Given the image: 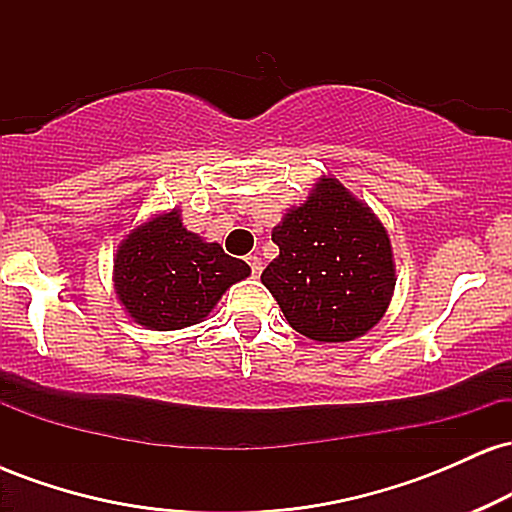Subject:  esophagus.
<instances>
[{
    "label": "esophagus",
    "instance_id": "1",
    "mask_svg": "<svg viewBox=\"0 0 512 512\" xmlns=\"http://www.w3.org/2000/svg\"><path fill=\"white\" fill-rule=\"evenodd\" d=\"M248 264L252 269V276H260L262 274V260L257 255H248Z\"/></svg>",
    "mask_w": 512,
    "mask_h": 512
}]
</instances>
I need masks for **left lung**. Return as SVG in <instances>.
Returning <instances> with one entry per match:
<instances>
[{"mask_svg": "<svg viewBox=\"0 0 512 512\" xmlns=\"http://www.w3.org/2000/svg\"><path fill=\"white\" fill-rule=\"evenodd\" d=\"M279 257L262 284L286 322L315 342H354L373 330L395 293V257L383 221L332 175L276 223Z\"/></svg>", "mask_w": 512, "mask_h": 512, "instance_id": "8db88e82", "label": "left lung"}]
</instances>
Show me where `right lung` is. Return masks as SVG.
I'll return each instance as SVG.
<instances>
[{"label":"right lung","mask_w":512,"mask_h":512,"mask_svg":"<svg viewBox=\"0 0 512 512\" xmlns=\"http://www.w3.org/2000/svg\"><path fill=\"white\" fill-rule=\"evenodd\" d=\"M250 267L182 226L180 209L154 214L117 245V301L137 325L156 332L202 322Z\"/></svg>","instance_id":"1"}]
</instances>
